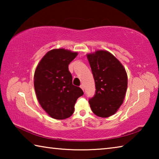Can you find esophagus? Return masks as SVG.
<instances>
[{"label": "esophagus", "instance_id": "obj_1", "mask_svg": "<svg viewBox=\"0 0 159 159\" xmlns=\"http://www.w3.org/2000/svg\"><path fill=\"white\" fill-rule=\"evenodd\" d=\"M80 88H81V89L83 90V91H84V86H83V85L82 84V85H80Z\"/></svg>", "mask_w": 159, "mask_h": 159}]
</instances>
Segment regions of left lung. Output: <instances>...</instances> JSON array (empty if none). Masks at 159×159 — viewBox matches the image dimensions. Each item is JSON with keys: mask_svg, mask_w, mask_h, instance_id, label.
<instances>
[{"mask_svg": "<svg viewBox=\"0 0 159 159\" xmlns=\"http://www.w3.org/2000/svg\"><path fill=\"white\" fill-rule=\"evenodd\" d=\"M95 83V94L89 99L93 112L99 117L114 114L123 104L128 76L122 64L111 53L97 50L87 55Z\"/></svg>", "mask_w": 159, "mask_h": 159, "instance_id": "left-lung-1", "label": "left lung"}]
</instances>
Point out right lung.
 Returning a JSON list of instances; mask_svg holds the SVG:
<instances>
[{"instance_id":"1","label":"right lung","mask_w":159,"mask_h":159,"mask_svg":"<svg viewBox=\"0 0 159 159\" xmlns=\"http://www.w3.org/2000/svg\"><path fill=\"white\" fill-rule=\"evenodd\" d=\"M78 55L64 48L48 52L34 73V88L38 101L45 111L55 119H65L74 111L81 88L72 83L69 64Z\"/></svg>"}]
</instances>
